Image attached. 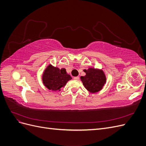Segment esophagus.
I'll use <instances>...</instances> for the list:
<instances>
[{"label":"esophagus","instance_id":"esophagus-1","mask_svg":"<svg viewBox=\"0 0 146 146\" xmlns=\"http://www.w3.org/2000/svg\"><path fill=\"white\" fill-rule=\"evenodd\" d=\"M74 80H79V77H74Z\"/></svg>","mask_w":146,"mask_h":146}]
</instances>
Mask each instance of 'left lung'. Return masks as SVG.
Masks as SVG:
<instances>
[{"label":"left lung","mask_w":146,"mask_h":146,"mask_svg":"<svg viewBox=\"0 0 146 146\" xmlns=\"http://www.w3.org/2000/svg\"><path fill=\"white\" fill-rule=\"evenodd\" d=\"M85 76H81V81L86 89L91 93H96L102 89L106 83L105 74L102 69L90 68L84 69Z\"/></svg>","instance_id":"1"}]
</instances>
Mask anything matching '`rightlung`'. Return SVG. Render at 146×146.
<instances>
[{"mask_svg":"<svg viewBox=\"0 0 146 146\" xmlns=\"http://www.w3.org/2000/svg\"><path fill=\"white\" fill-rule=\"evenodd\" d=\"M72 77L67 74L64 68L59 69L49 64L43 72L42 76V83L48 90L52 91H60L64 87L67 82L71 80Z\"/></svg>","mask_w":146,"mask_h":146,"instance_id":"add662e5","label":"right lung"}]
</instances>
